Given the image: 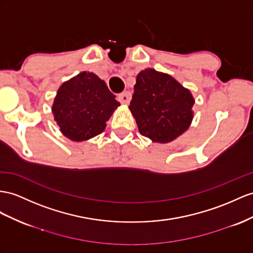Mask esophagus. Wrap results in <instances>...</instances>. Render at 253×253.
Wrapping results in <instances>:
<instances>
[{
    "label": "esophagus",
    "instance_id": "34e87169",
    "mask_svg": "<svg viewBox=\"0 0 253 253\" xmlns=\"http://www.w3.org/2000/svg\"><path fill=\"white\" fill-rule=\"evenodd\" d=\"M130 99H131V94L127 92V90L126 92H123L122 94H119V96H118V100L121 103H123V105H128Z\"/></svg>",
    "mask_w": 253,
    "mask_h": 253
}]
</instances>
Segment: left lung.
<instances>
[{"label":"left lung","mask_w":253,"mask_h":253,"mask_svg":"<svg viewBox=\"0 0 253 253\" xmlns=\"http://www.w3.org/2000/svg\"><path fill=\"white\" fill-rule=\"evenodd\" d=\"M133 89L129 109L142 135L169 143L189 128L194 99L173 77L147 68L137 76Z\"/></svg>","instance_id":"left-lung-1"}]
</instances>
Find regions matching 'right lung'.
Returning a JSON list of instances; mask_svg holds the SVG:
<instances>
[{"instance_id": "obj_1", "label": "right lung", "mask_w": 253, "mask_h": 253, "mask_svg": "<svg viewBox=\"0 0 253 253\" xmlns=\"http://www.w3.org/2000/svg\"><path fill=\"white\" fill-rule=\"evenodd\" d=\"M119 106L105 81L82 71L60 86L52 113L65 137L80 142L105 130L106 122Z\"/></svg>"}]
</instances>
